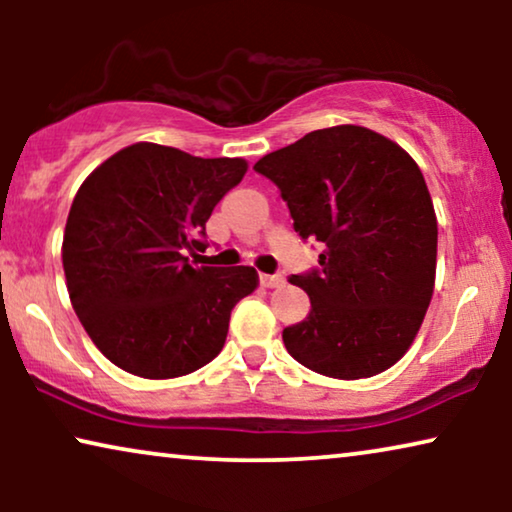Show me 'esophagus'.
Instances as JSON below:
<instances>
[{
	"label": "esophagus",
	"mask_w": 512,
	"mask_h": 512,
	"mask_svg": "<svg viewBox=\"0 0 512 512\" xmlns=\"http://www.w3.org/2000/svg\"><path fill=\"white\" fill-rule=\"evenodd\" d=\"M258 279H261V284L268 286V289H275V286H282L284 284V277L282 275H261Z\"/></svg>",
	"instance_id": "esophagus-1"
}]
</instances>
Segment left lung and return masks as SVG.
I'll return each instance as SVG.
<instances>
[{"mask_svg":"<svg viewBox=\"0 0 512 512\" xmlns=\"http://www.w3.org/2000/svg\"><path fill=\"white\" fill-rule=\"evenodd\" d=\"M279 188L319 268L291 275L312 310L286 326L289 354L314 373L361 380L415 340L436 279L438 223L415 160L359 125L314 130L254 165Z\"/></svg>","mask_w":512,"mask_h":512,"instance_id":"8db88e82","label":"left lung"}]
</instances>
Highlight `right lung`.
<instances>
[{
  "instance_id": "obj_1",
  "label": "right lung",
  "mask_w": 512,
  "mask_h": 512,
  "mask_svg": "<svg viewBox=\"0 0 512 512\" xmlns=\"http://www.w3.org/2000/svg\"><path fill=\"white\" fill-rule=\"evenodd\" d=\"M242 158H198L132 144L83 181L67 216L62 268L74 312L125 373L170 380L221 352L233 307L256 289L254 268L188 261L205 223L240 184Z\"/></svg>"
}]
</instances>
